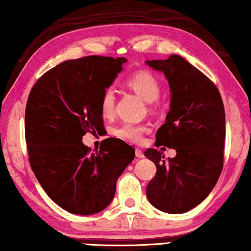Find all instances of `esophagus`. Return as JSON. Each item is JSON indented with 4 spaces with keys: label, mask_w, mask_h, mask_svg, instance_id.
Returning <instances> with one entry per match:
<instances>
[{
    "label": "esophagus",
    "mask_w": 251,
    "mask_h": 251,
    "mask_svg": "<svg viewBox=\"0 0 251 251\" xmlns=\"http://www.w3.org/2000/svg\"><path fill=\"white\" fill-rule=\"evenodd\" d=\"M136 157H138V158H143V157H145L143 151H140L139 148H137V150H136Z\"/></svg>",
    "instance_id": "esophagus-1"
}]
</instances>
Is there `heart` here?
Instances as JSON below:
<instances>
[{"mask_svg":"<svg viewBox=\"0 0 251 251\" xmlns=\"http://www.w3.org/2000/svg\"><path fill=\"white\" fill-rule=\"evenodd\" d=\"M126 86L136 92L147 101H154L161 94V82L150 71H137L130 75L126 80ZM115 106V94L112 88H106L100 99V108L105 117L113 114ZM147 131V126L141 123L125 122L113 130V134L120 139L138 144L143 139V134Z\"/></svg>","mask_w":251,"mask_h":251,"instance_id":"heart-1","label":"heart"}]
</instances>
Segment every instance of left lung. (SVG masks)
I'll return each instance as SVG.
<instances>
[{"instance_id": "obj_1", "label": "left lung", "mask_w": 251, "mask_h": 251, "mask_svg": "<svg viewBox=\"0 0 251 251\" xmlns=\"http://www.w3.org/2000/svg\"><path fill=\"white\" fill-rule=\"evenodd\" d=\"M162 71L171 93L165 123L156 132L155 146L176 151L165 161L148 148L145 156L156 165L146 188L151 204L162 212L182 214L204 201L223 170L225 112L221 94L210 79L182 56L146 62Z\"/></svg>"}]
</instances>
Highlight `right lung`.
I'll return each instance as SVG.
<instances>
[{"mask_svg": "<svg viewBox=\"0 0 251 251\" xmlns=\"http://www.w3.org/2000/svg\"><path fill=\"white\" fill-rule=\"evenodd\" d=\"M125 62L100 55L65 61L45 72L28 96L29 163L47 196L69 213L90 215L110 205L134 158L133 148L118 138L103 140L95 154L81 141L104 128L101 95Z\"/></svg>", "mask_w": 251, "mask_h": 251, "instance_id": "add662e5", "label": "right lung"}]
</instances>
